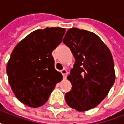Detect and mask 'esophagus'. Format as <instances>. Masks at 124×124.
<instances>
[{
  "instance_id": "obj_1",
  "label": "esophagus",
  "mask_w": 124,
  "mask_h": 124,
  "mask_svg": "<svg viewBox=\"0 0 124 124\" xmlns=\"http://www.w3.org/2000/svg\"><path fill=\"white\" fill-rule=\"evenodd\" d=\"M61 73H62L63 76V78H66L67 75H68V72H67V70H66L65 69H63V70H61Z\"/></svg>"
}]
</instances>
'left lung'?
Segmentation results:
<instances>
[{"label": "left lung", "instance_id": "left-lung-1", "mask_svg": "<svg viewBox=\"0 0 124 124\" xmlns=\"http://www.w3.org/2000/svg\"><path fill=\"white\" fill-rule=\"evenodd\" d=\"M63 42L75 59L67 77L72 89L65 93V101L77 111H87L101 102L115 83L112 54L97 35L86 30L70 28Z\"/></svg>", "mask_w": 124, "mask_h": 124}]
</instances>
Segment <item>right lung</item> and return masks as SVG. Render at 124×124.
<instances>
[{"label":"right lung","instance_id":"add662e5","mask_svg":"<svg viewBox=\"0 0 124 124\" xmlns=\"http://www.w3.org/2000/svg\"><path fill=\"white\" fill-rule=\"evenodd\" d=\"M65 29H38L19 42L7 63V75L17 99L31 108L43 105L56 84L63 79L54 67L52 51L61 42Z\"/></svg>","mask_w":124,"mask_h":124}]
</instances>
